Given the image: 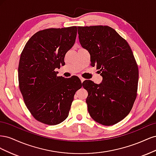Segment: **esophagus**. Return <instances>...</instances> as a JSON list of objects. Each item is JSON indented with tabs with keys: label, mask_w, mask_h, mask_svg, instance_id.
<instances>
[{
	"label": "esophagus",
	"mask_w": 156,
	"mask_h": 156,
	"mask_svg": "<svg viewBox=\"0 0 156 156\" xmlns=\"http://www.w3.org/2000/svg\"><path fill=\"white\" fill-rule=\"evenodd\" d=\"M79 78H80V79H81V81L82 83H83V82L84 81V80H85L84 78H83L82 77H79Z\"/></svg>",
	"instance_id": "1"
}]
</instances>
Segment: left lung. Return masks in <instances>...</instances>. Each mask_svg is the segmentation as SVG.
<instances>
[{
	"label": "left lung",
	"instance_id": "1",
	"mask_svg": "<svg viewBox=\"0 0 156 156\" xmlns=\"http://www.w3.org/2000/svg\"><path fill=\"white\" fill-rule=\"evenodd\" d=\"M79 42L90 55L92 66L100 69V84L84 82L92 119L112 126L129 114L136 97L139 69L128 43L108 26L78 27Z\"/></svg>",
	"mask_w": 156,
	"mask_h": 156
}]
</instances>
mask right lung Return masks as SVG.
<instances>
[{
	"label": "right lung",
	"mask_w": 156,
	"mask_h": 156,
	"mask_svg": "<svg viewBox=\"0 0 156 156\" xmlns=\"http://www.w3.org/2000/svg\"><path fill=\"white\" fill-rule=\"evenodd\" d=\"M77 27L40 30L27 41L18 67L20 91L34 119L56 125L68 117L75 93L81 88L78 77H57L66 53L76 39Z\"/></svg>",
	"instance_id": "right-lung-1"
}]
</instances>
